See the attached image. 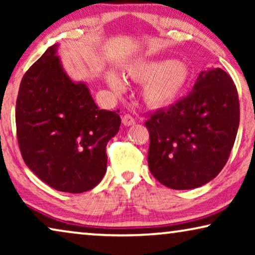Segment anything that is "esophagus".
Masks as SVG:
<instances>
[{
    "label": "esophagus",
    "instance_id": "1",
    "mask_svg": "<svg viewBox=\"0 0 255 255\" xmlns=\"http://www.w3.org/2000/svg\"><path fill=\"white\" fill-rule=\"evenodd\" d=\"M122 123L125 127H130V125L134 124V118L131 116L130 114H124L123 116H122Z\"/></svg>",
    "mask_w": 255,
    "mask_h": 255
}]
</instances>
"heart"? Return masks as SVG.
<instances>
[{"mask_svg":"<svg viewBox=\"0 0 255 255\" xmlns=\"http://www.w3.org/2000/svg\"><path fill=\"white\" fill-rule=\"evenodd\" d=\"M128 73L134 81L145 83L142 97L152 108H163L175 102L190 79L187 64L170 59L137 62L128 69ZM108 82L116 93L123 92L124 82L115 73L108 75Z\"/></svg>","mask_w":255,"mask_h":255,"instance_id":"b5f03b06","label":"heart"}]
</instances>
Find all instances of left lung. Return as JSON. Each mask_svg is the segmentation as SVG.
<instances>
[{"label": "left lung", "mask_w": 255, "mask_h": 255, "mask_svg": "<svg viewBox=\"0 0 255 255\" xmlns=\"http://www.w3.org/2000/svg\"><path fill=\"white\" fill-rule=\"evenodd\" d=\"M237 87L221 68L202 72L187 96L153 113L148 168L172 189H193L215 179L228 162L239 127Z\"/></svg>", "instance_id": "1"}]
</instances>
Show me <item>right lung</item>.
I'll use <instances>...</instances> for the list:
<instances>
[{
	"instance_id": "add662e5",
	"label": "right lung",
	"mask_w": 255,
	"mask_h": 255,
	"mask_svg": "<svg viewBox=\"0 0 255 255\" xmlns=\"http://www.w3.org/2000/svg\"><path fill=\"white\" fill-rule=\"evenodd\" d=\"M57 47H48L20 81L17 140L24 162L43 182L80 194L103 179L106 147L120 130L121 117L99 109L85 83L68 78Z\"/></svg>"
}]
</instances>
